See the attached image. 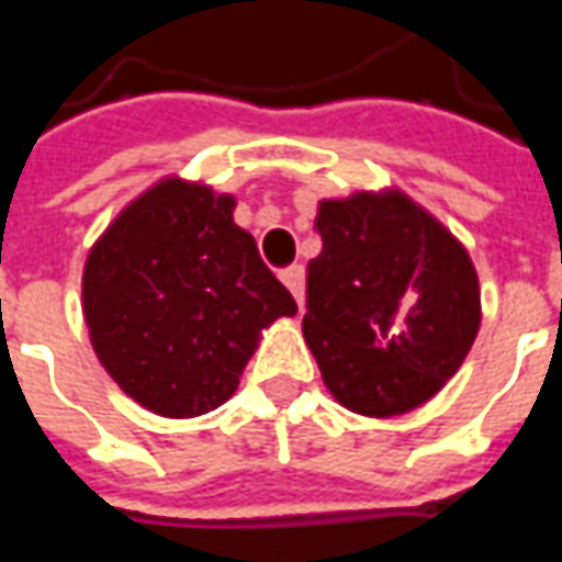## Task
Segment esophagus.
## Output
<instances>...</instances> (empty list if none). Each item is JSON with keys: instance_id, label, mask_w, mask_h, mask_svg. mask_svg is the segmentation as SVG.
<instances>
[{"instance_id": "obj_1", "label": "esophagus", "mask_w": 562, "mask_h": 562, "mask_svg": "<svg viewBox=\"0 0 562 562\" xmlns=\"http://www.w3.org/2000/svg\"><path fill=\"white\" fill-rule=\"evenodd\" d=\"M280 280L285 282V289L294 294V301H297V306L304 310V268L301 265H292V268H285L280 273Z\"/></svg>"}]
</instances>
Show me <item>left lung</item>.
I'll return each mask as SVG.
<instances>
[{
    "label": "left lung",
    "mask_w": 562,
    "mask_h": 562,
    "mask_svg": "<svg viewBox=\"0 0 562 562\" xmlns=\"http://www.w3.org/2000/svg\"><path fill=\"white\" fill-rule=\"evenodd\" d=\"M304 340L334 401L406 415L442 391L482 325L467 246L401 189L318 201Z\"/></svg>",
    "instance_id": "left-lung-1"
}]
</instances>
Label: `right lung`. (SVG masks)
I'll list each match as a JSON object with an SVG mask.
<instances>
[{"instance_id":"right-lung-1","label":"right lung","mask_w":562,"mask_h":562,"mask_svg":"<svg viewBox=\"0 0 562 562\" xmlns=\"http://www.w3.org/2000/svg\"><path fill=\"white\" fill-rule=\"evenodd\" d=\"M234 195L165 177L116 213L83 265L99 361L161 418H195L240 385L261 330L297 304L234 222Z\"/></svg>"}]
</instances>
